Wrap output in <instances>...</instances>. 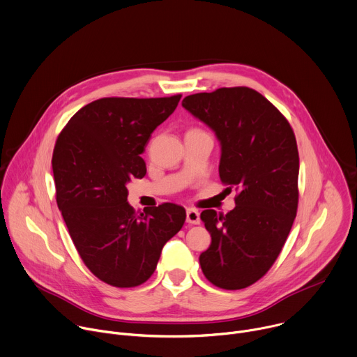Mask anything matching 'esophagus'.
I'll use <instances>...</instances> for the list:
<instances>
[{
    "label": "esophagus",
    "mask_w": 357,
    "mask_h": 357,
    "mask_svg": "<svg viewBox=\"0 0 357 357\" xmlns=\"http://www.w3.org/2000/svg\"><path fill=\"white\" fill-rule=\"evenodd\" d=\"M186 221L189 224H200V213L196 208L186 210Z\"/></svg>",
    "instance_id": "obj_1"
}]
</instances>
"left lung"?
Here are the masks:
<instances>
[{
  "mask_svg": "<svg viewBox=\"0 0 357 357\" xmlns=\"http://www.w3.org/2000/svg\"><path fill=\"white\" fill-rule=\"evenodd\" d=\"M182 106L214 130L220 179L238 192L225 215L211 208L200 214L211 235L199 258L203 275L220 289H245L272 268L297 214L294 132L275 105L248 86L193 93Z\"/></svg>",
  "mask_w": 357,
  "mask_h": 357,
  "instance_id": "left-lung-1",
  "label": "left lung"
}]
</instances>
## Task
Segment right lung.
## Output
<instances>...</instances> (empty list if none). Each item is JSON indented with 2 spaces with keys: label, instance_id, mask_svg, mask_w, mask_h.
I'll list each match as a JSON object with an SVG mask.
<instances>
[{
  "label": "right lung",
  "instance_id": "1",
  "mask_svg": "<svg viewBox=\"0 0 357 357\" xmlns=\"http://www.w3.org/2000/svg\"><path fill=\"white\" fill-rule=\"evenodd\" d=\"M181 96L96 99L57 137L52 158L57 206L82 262L110 286L147 282L162 247L185 222V208L174 203L137 214L126 188L146 175L140 155Z\"/></svg>",
  "mask_w": 357,
  "mask_h": 357
}]
</instances>
